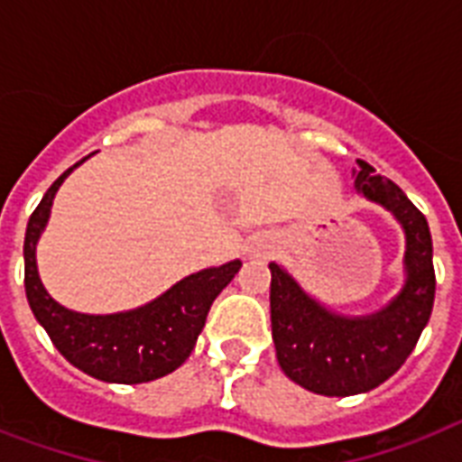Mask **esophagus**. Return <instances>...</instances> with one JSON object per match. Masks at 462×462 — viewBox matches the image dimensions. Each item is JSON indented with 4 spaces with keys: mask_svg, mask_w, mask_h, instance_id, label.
<instances>
[{
    "mask_svg": "<svg viewBox=\"0 0 462 462\" xmlns=\"http://www.w3.org/2000/svg\"><path fill=\"white\" fill-rule=\"evenodd\" d=\"M275 237H268V235H263V237L254 239L252 245V254L254 256H268V254L275 252Z\"/></svg>",
    "mask_w": 462,
    "mask_h": 462,
    "instance_id": "esophagus-1",
    "label": "esophagus"
}]
</instances>
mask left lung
<instances>
[{
    "instance_id": "obj_1",
    "label": "left lung",
    "mask_w": 462,
    "mask_h": 462,
    "mask_svg": "<svg viewBox=\"0 0 462 462\" xmlns=\"http://www.w3.org/2000/svg\"><path fill=\"white\" fill-rule=\"evenodd\" d=\"M355 187L391 210L405 230V285L376 314L340 316L309 297L292 275L271 263V326L288 379L319 395L366 393L393 376L415 350L437 292L427 217L402 189L357 160Z\"/></svg>"
}]
</instances>
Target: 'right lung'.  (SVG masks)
I'll use <instances>...</instances> for the list:
<instances>
[{
    "label": "right lung",
    "instance_id": "obj_1",
    "mask_svg": "<svg viewBox=\"0 0 462 462\" xmlns=\"http://www.w3.org/2000/svg\"><path fill=\"white\" fill-rule=\"evenodd\" d=\"M83 162V160H81ZM76 162V165H81ZM74 165V167H76ZM69 167L47 189L25 227V297L38 323L47 330L61 357L93 379L107 383H146L174 372L191 355L206 316L223 288L235 278L242 261L203 268L162 292L158 300L119 314H81L54 302L42 288L35 263V246L52 210Z\"/></svg>",
    "mask_w": 462,
    "mask_h": 462
}]
</instances>
